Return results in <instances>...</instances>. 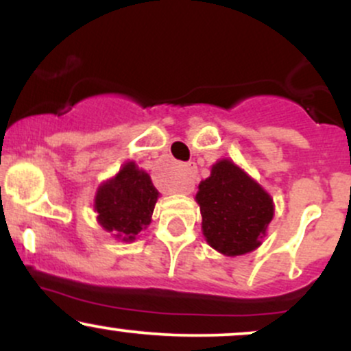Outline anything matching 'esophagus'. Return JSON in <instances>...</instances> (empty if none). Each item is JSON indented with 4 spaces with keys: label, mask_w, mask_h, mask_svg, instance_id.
Listing matches in <instances>:
<instances>
[{
    "label": "esophagus",
    "mask_w": 351,
    "mask_h": 351,
    "mask_svg": "<svg viewBox=\"0 0 351 351\" xmlns=\"http://www.w3.org/2000/svg\"><path fill=\"white\" fill-rule=\"evenodd\" d=\"M195 173H196L195 163L189 162L183 165V170H181V176H180L178 191L189 193L193 188H195Z\"/></svg>",
    "instance_id": "esophagus-1"
}]
</instances>
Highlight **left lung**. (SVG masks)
<instances>
[{
  "label": "left lung",
  "instance_id": "8db88e82",
  "mask_svg": "<svg viewBox=\"0 0 351 351\" xmlns=\"http://www.w3.org/2000/svg\"><path fill=\"white\" fill-rule=\"evenodd\" d=\"M208 244L224 256L257 249L274 217L271 195L231 160L213 165L196 193Z\"/></svg>",
  "mask_w": 351,
  "mask_h": 351
}]
</instances>
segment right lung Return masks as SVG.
<instances>
[{
  "mask_svg": "<svg viewBox=\"0 0 351 351\" xmlns=\"http://www.w3.org/2000/svg\"><path fill=\"white\" fill-rule=\"evenodd\" d=\"M156 199L158 191L150 175L140 170L135 162H128L114 178L100 184L94 209L100 226L128 243L152 223Z\"/></svg>",
  "mask_w": 351,
  "mask_h": 351,
  "instance_id": "obj_1",
  "label": "right lung"
}]
</instances>
